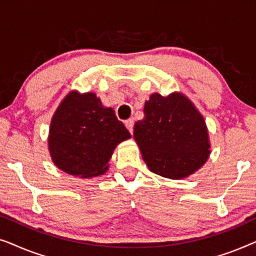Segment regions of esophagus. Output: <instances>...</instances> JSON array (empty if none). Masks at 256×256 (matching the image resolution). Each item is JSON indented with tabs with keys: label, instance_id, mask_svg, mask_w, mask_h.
Masks as SVG:
<instances>
[{
	"label": "esophagus",
	"instance_id": "obj_1",
	"mask_svg": "<svg viewBox=\"0 0 256 256\" xmlns=\"http://www.w3.org/2000/svg\"><path fill=\"white\" fill-rule=\"evenodd\" d=\"M126 127H127L129 132L132 134V132H134V120H127V121H126Z\"/></svg>",
	"mask_w": 256,
	"mask_h": 256
}]
</instances>
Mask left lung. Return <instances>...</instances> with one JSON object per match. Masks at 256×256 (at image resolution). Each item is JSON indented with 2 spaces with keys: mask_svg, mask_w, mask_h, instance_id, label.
<instances>
[{
  "mask_svg": "<svg viewBox=\"0 0 256 256\" xmlns=\"http://www.w3.org/2000/svg\"><path fill=\"white\" fill-rule=\"evenodd\" d=\"M134 138L149 169L171 180L194 172L210 155L204 118L178 93L150 96L144 118L134 126Z\"/></svg>",
  "mask_w": 256,
  "mask_h": 256,
  "instance_id": "8db88e82",
  "label": "left lung"
}]
</instances>
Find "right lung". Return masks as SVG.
<instances>
[{
	"label": "right lung",
	"mask_w": 256,
	"mask_h": 256,
	"mask_svg": "<svg viewBox=\"0 0 256 256\" xmlns=\"http://www.w3.org/2000/svg\"><path fill=\"white\" fill-rule=\"evenodd\" d=\"M129 138L113 108H104L96 94L72 92L52 118L48 149L59 169L93 177L106 172L115 146Z\"/></svg>",
	"instance_id": "1"
}]
</instances>
